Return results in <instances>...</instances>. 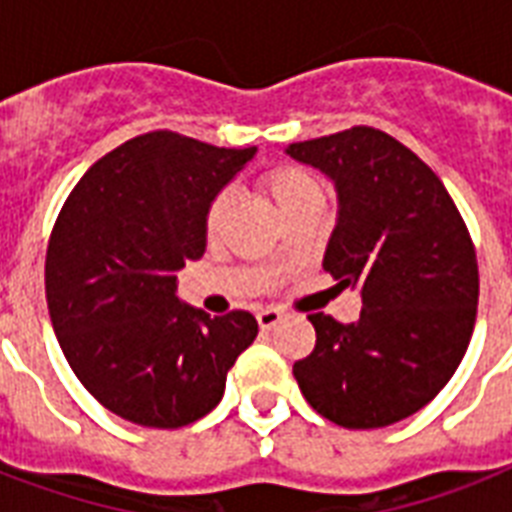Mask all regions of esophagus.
I'll use <instances>...</instances> for the list:
<instances>
[{"label": "esophagus", "mask_w": 512, "mask_h": 512, "mask_svg": "<svg viewBox=\"0 0 512 512\" xmlns=\"http://www.w3.org/2000/svg\"><path fill=\"white\" fill-rule=\"evenodd\" d=\"M281 319H284V313H281L279 308H263V311L257 313V324H260V329H273Z\"/></svg>", "instance_id": "esophagus-1"}]
</instances>
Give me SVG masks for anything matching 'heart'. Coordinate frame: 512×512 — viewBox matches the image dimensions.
<instances>
[{"instance_id":"obj_1","label":"heart","mask_w":512,"mask_h":512,"mask_svg":"<svg viewBox=\"0 0 512 512\" xmlns=\"http://www.w3.org/2000/svg\"><path fill=\"white\" fill-rule=\"evenodd\" d=\"M260 185L276 201V207L284 215L292 207H297V204H303L308 199H319L321 196V185L316 183V177L311 172H305L303 167H295V164H276L268 172H263ZM231 204L233 196L228 191H220L212 196V201L207 204V212H204V228H207L209 236H215L223 228L225 217L231 212Z\"/></svg>"}]
</instances>
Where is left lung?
<instances>
[{
    "instance_id": "8db88e82",
    "label": "left lung",
    "mask_w": 512,
    "mask_h": 512,
    "mask_svg": "<svg viewBox=\"0 0 512 512\" xmlns=\"http://www.w3.org/2000/svg\"><path fill=\"white\" fill-rule=\"evenodd\" d=\"M287 154L327 172L340 212L324 271L361 289V316L311 313L316 348L292 366L305 401L350 430L420 412L452 380L478 311L468 225L438 175L374 127L292 143Z\"/></svg>"
}]
</instances>
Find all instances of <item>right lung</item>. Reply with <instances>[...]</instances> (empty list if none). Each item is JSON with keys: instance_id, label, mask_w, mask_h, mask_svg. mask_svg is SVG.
<instances>
[{"instance_id": "right-lung-1", "label": "right lung", "mask_w": 512, "mask_h": 512, "mask_svg": "<svg viewBox=\"0 0 512 512\" xmlns=\"http://www.w3.org/2000/svg\"><path fill=\"white\" fill-rule=\"evenodd\" d=\"M255 151L146 132L92 164L52 225V327L79 382L122 420H201L257 337L249 311L209 316L175 297L177 271L207 247V204Z\"/></svg>"}]
</instances>
